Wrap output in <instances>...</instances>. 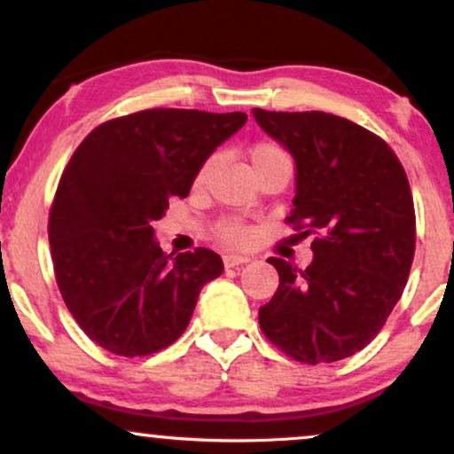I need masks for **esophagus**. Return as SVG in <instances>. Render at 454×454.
<instances>
[{"label":"esophagus","mask_w":454,"mask_h":454,"mask_svg":"<svg viewBox=\"0 0 454 454\" xmlns=\"http://www.w3.org/2000/svg\"><path fill=\"white\" fill-rule=\"evenodd\" d=\"M247 262H249L247 256H237V254H228V256H223V267L226 269L241 267V264H247Z\"/></svg>","instance_id":"34e87169"}]
</instances>
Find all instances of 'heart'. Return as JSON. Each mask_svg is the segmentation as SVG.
Here are the masks:
<instances>
[{"label": "heart", "mask_w": 454, "mask_h": 454, "mask_svg": "<svg viewBox=\"0 0 454 454\" xmlns=\"http://www.w3.org/2000/svg\"><path fill=\"white\" fill-rule=\"evenodd\" d=\"M249 161H252V166H254V173H256V170H260V168H267V166H275V164H288L290 166L288 153H286V151L281 147H278L275 143L254 145V147L249 149ZM209 170H211V161H207V164L202 166L200 170H198L196 184H205L207 176H209ZM220 237L226 243L241 245V243L247 241L249 232L241 222L226 220V222L220 223Z\"/></svg>", "instance_id": "obj_1"}]
</instances>
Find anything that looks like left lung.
Masks as SVG:
<instances>
[{
    "instance_id": "1",
    "label": "left lung",
    "mask_w": 454,
    "mask_h": 454,
    "mask_svg": "<svg viewBox=\"0 0 454 454\" xmlns=\"http://www.w3.org/2000/svg\"><path fill=\"white\" fill-rule=\"evenodd\" d=\"M252 113L296 164L288 222L317 234L305 270L269 258L279 288L260 307V328L296 361H341L378 335L408 281L416 243L408 176L382 138L337 114Z\"/></svg>"
}]
</instances>
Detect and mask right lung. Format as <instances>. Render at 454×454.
I'll use <instances>...</instances> for the list:
<instances>
[{"mask_svg":"<svg viewBox=\"0 0 454 454\" xmlns=\"http://www.w3.org/2000/svg\"><path fill=\"white\" fill-rule=\"evenodd\" d=\"M245 121V113L151 108L98 126L67 161L49 217L55 278L104 350L147 356L170 346L205 284L222 275L211 249L161 252L153 223Z\"/></svg>","mask_w":454,"mask_h":454,"instance_id":"1","label":"right lung"}]
</instances>
